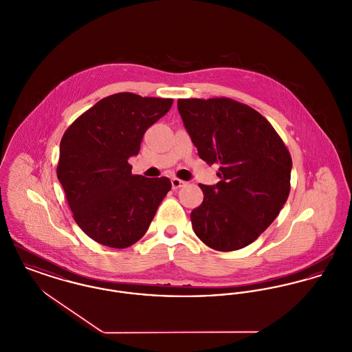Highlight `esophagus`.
I'll list each match as a JSON object with an SVG mask.
<instances>
[{
  "label": "esophagus",
  "instance_id": "34e87169",
  "mask_svg": "<svg viewBox=\"0 0 352 352\" xmlns=\"http://www.w3.org/2000/svg\"><path fill=\"white\" fill-rule=\"evenodd\" d=\"M185 185H186V182L179 179V178H173L171 179V186H173V188H179V187H184Z\"/></svg>",
  "mask_w": 352,
  "mask_h": 352
}]
</instances>
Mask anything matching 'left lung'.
<instances>
[{
	"instance_id": "8db88e82",
	"label": "left lung",
	"mask_w": 352,
	"mask_h": 352,
	"mask_svg": "<svg viewBox=\"0 0 352 352\" xmlns=\"http://www.w3.org/2000/svg\"><path fill=\"white\" fill-rule=\"evenodd\" d=\"M178 111L199 157L219 165L221 181L199 185L204 202L190 214L194 232L217 251L246 248L289 198V150L262 114L234 100H178Z\"/></svg>"
}]
</instances>
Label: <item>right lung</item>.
Instances as JSON below:
<instances>
[{
  "label": "right lung",
  "mask_w": 352,
  "mask_h": 352,
  "mask_svg": "<svg viewBox=\"0 0 352 352\" xmlns=\"http://www.w3.org/2000/svg\"><path fill=\"white\" fill-rule=\"evenodd\" d=\"M171 98L117 93L98 101L67 127L57 177L76 223L93 241L126 248L145 235L171 188L168 178L133 175L146 130L162 118Z\"/></svg>",
  "instance_id": "add662e5"
}]
</instances>
